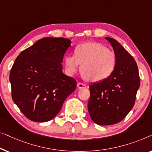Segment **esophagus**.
Segmentation results:
<instances>
[{
    "instance_id": "esophagus-1",
    "label": "esophagus",
    "mask_w": 152,
    "mask_h": 152,
    "mask_svg": "<svg viewBox=\"0 0 152 152\" xmlns=\"http://www.w3.org/2000/svg\"><path fill=\"white\" fill-rule=\"evenodd\" d=\"M77 87H78V89H84V88H86L87 85L83 84V83H78V84H77Z\"/></svg>"
}]
</instances>
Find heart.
<instances>
[{
    "label": "heart",
    "mask_w": 152,
    "mask_h": 152,
    "mask_svg": "<svg viewBox=\"0 0 152 152\" xmlns=\"http://www.w3.org/2000/svg\"><path fill=\"white\" fill-rule=\"evenodd\" d=\"M74 56L65 55L64 65L67 75L80 71L87 80L98 82L107 78L114 71L116 58L114 52L96 42H87L76 46Z\"/></svg>",
    "instance_id": "1"
}]
</instances>
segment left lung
<instances>
[{"label": "left lung", "instance_id": "8db88e82", "mask_svg": "<svg viewBox=\"0 0 152 152\" xmlns=\"http://www.w3.org/2000/svg\"><path fill=\"white\" fill-rule=\"evenodd\" d=\"M116 55V65L107 78L89 86L88 112L99 125H110L121 122L134 105L140 87V77L135 60L114 38L105 37Z\"/></svg>", "mask_w": 152, "mask_h": 152}]
</instances>
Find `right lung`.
<instances>
[{
  "mask_svg": "<svg viewBox=\"0 0 152 152\" xmlns=\"http://www.w3.org/2000/svg\"><path fill=\"white\" fill-rule=\"evenodd\" d=\"M71 42L65 38H43L15 60L10 74L12 99L31 121L54 118L75 90L76 80L63 73L61 64Z\"/></svg>",
  "mask_w": 152,
  "mask_h": 152,
  "instance_id": "obj_1",
  "label": "right lung"
}]
</instances>
